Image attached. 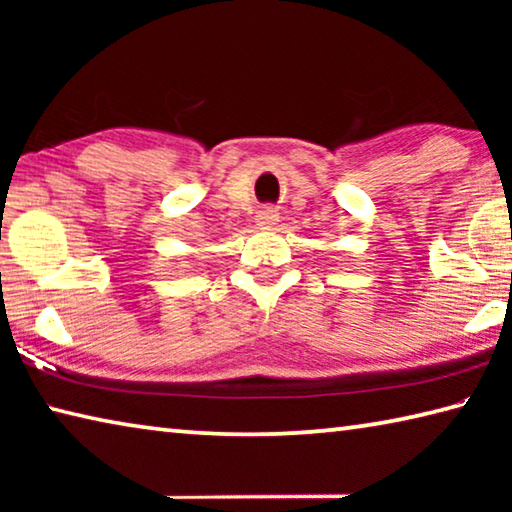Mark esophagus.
<instances>
[{"mask_svg": "<svg viewBox=\"0 0 512 512\" xmlns=\"http://www.w3.org/2000/svg\"><path fill=\"white\" fill-rule=\"evenodd\" d=\"M277 221V210L275 207H262V210L257 212V223L259 225H273Z\"/></svg>", "mask_w": 512, "mask_h": 512, "instance_id": "obj_1", "label": "esophagus"}]
</instances>
